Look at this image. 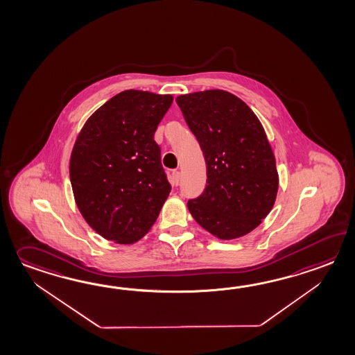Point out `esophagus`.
I'll list each match as a JSON object with an SVG mask.
<instances>
[{"label":"esophagus","instance_id":"1","mask_svg":"<svg viewBox=\"0 0 355 355\" xmlns=\"http://www.w3.org/2000/svg\"><path fill=\"white\" fill-rule=\"evenodd\" d=\"M180 178H181L180 172H178V171H173V172H172V183H173V186H178Z\"/></svg>","mask_w":355,"mask_h":355}]
</instances>
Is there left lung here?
Here are the masks:
<instances>
[{"mask_svg":"<svg viewBox=\"0 0 355 355\" xmlns=\"http://www.w3.org/2000/svg\"><path fill=\"white\" fill-rule=\"evenodd\" d=\"M175 102L207 168L205 189L187 202L189 213L219 239L248 234L271 211L279 189L275 157L260 119L220 89L180 95Z\"/></svg>","mask_w":355,"mask_h":355,"instance_id":"8db88e82","label":"left lung"}]
</instances>
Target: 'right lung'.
<instances>
[{
    "mask_svg": "<svg viewBox=\"0 0 355 355\" xmlns=\"http://www.w3.org/2000/svg\"><path fill=\"white\" fill-rule=\"evenodd\" d=\"M171 94L125 90L89 117L75 141L70 181L75 202L103 238L132 245L149 232L171 192L154 141Z\"/></svg>",
    "mask_w": 355,
    "mask_h": 355,
    "instance_id": "obj_1",
    "label": "right lung"
}]
</instances>
